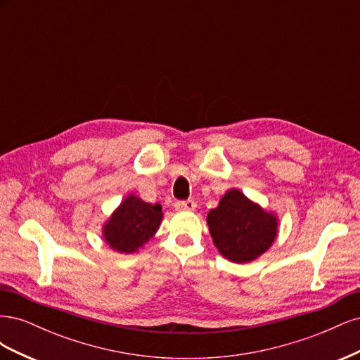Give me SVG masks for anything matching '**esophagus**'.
I'll return each mask as SVG.
<instances>
[{"label":"esophagus","mask_w":360,"mask_h":360,"mask_svg":"<svg viewBox=\"0 0 360 360\" xmlns=\"http://www.w3.org/2000/svg\"><path fill=\"white\" fill-rule=\"evenodd\" d=\"M174 209H176L177 212H193L195 209H197V202L192 200L177 201L176 204H174Z\"/></svg>","instance_id":"esophagus-1"}]
</instances>
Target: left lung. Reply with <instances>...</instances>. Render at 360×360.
Listing matches in <instances>:
<instances>
[{
    "label": "left lung",
    "mask_w": 360,
    "mask_h": 360,
    "mask_svg": "<svg viewBox=\"0 0 360 360\" xmlns=\"http://www.w3.org/2000/svg\"><path fill=\"white\" fill-rule=\"evenodd\" d=\"M207 225L217 250L233 263H249L263 255L278 236V217L250 201L238 189H230L216 209L207 214Z\"/></svg>",
    "instance_id": "8db88e82"
}]
</instances>
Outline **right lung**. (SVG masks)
Listing matches in <instances>:
<instances>
[{
    "mask_svg": "<svg viewBox=\"0 0 360 360\" xmlns=\"http://www.w3.org/2000/svg\"><path fill=\"white\" fill-rule=\"evenodd\" d=\"M160 204L146 202L130 193L103 225V238L120 254H134L159 230Z\"/></svg>",
    "mask_w": 360,
    "mask_h": 360,
    "instance_id": "obj_1",
    "label": "right lung"
}]
</instances>
